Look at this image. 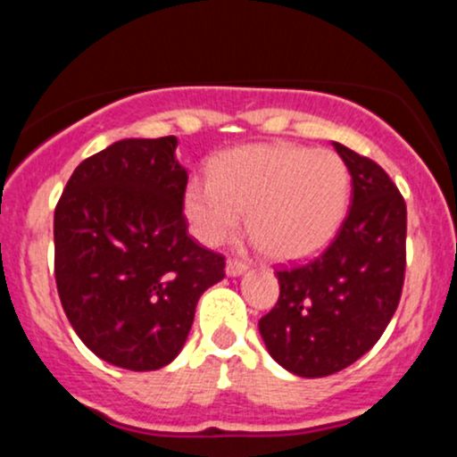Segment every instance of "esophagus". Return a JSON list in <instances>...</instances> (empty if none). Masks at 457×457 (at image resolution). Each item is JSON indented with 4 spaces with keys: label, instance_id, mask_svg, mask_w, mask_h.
<instances>
[{
    "label": "esophagus",
    "instance_id": "1",
    "mask_svg": "<svg viewBox=\"0 0 457 457\" xmlns=\"http://www.w3.org/2000/svg\"><path fill=\"white\" fill-rule=\"evenodd\" d=\"M245 270H246V264L238 260H228V266H225V272H228L229 277H240Z\"/></svg>",
    "mask_w": 457,
    "mask_h": 457
}]
</instances>
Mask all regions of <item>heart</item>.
Returning <instances> with one entry per match:
<instances>
[{
	"mask_svg": "<svg viewBox=\"0 0 457 457\" xmlns=\"http://www.w3.org/2000/svg\"><path fill=\"white\" fill-rule=\"evenodd\" d=\"M350 174L339 154L290 144L240 145L211 162V182L191 180L185 214L202 245L223 243L246 212V229L270 258L305 260L344 221Z\"/></svg>",
	"mask_w": 457,
	"mask_h": 457,
	"instance_id": "b5f03b06",
	"label": "heart"
}]
</instances>
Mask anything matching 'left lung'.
<instances>
[{
	"label": "left lung",
	"instance_id": "obj_1",
	"mask_svg": "<svg viewBox=\"0 0 457 457\" xmlns=\"http://www.w3.org/2000/svg\"><path fill=\"white\" fill-rule=\"evenodd\" d=\"M353 178V204L316 260L277 270L279 301L260 320L266 350L303 378L353 365L385 333L406 270V204L378 162L333 141Z\"/></svg>",
	"mask_w": 457,
	"mask_h": 457
}]
</instances>
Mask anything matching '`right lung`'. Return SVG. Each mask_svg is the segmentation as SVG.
<instances>
[{
	"label": "right lung",
	"instance_id": "right-lung-1",
	"mask_svg": "<svg viewBox=\"0 0 457 457\" xmlns=\"http://www.w3.org/2000/svg\"><path fill=\"white\" fill-rule=\"evenodd\" d=\"M174 135L120 139L72 171L54 217L55 283L94 354L161 370L185 345L199 296L225 258L199 246L182 214L188 174Z\"/></svg>",
	"mask_w": 457,
	"mask_h": 457
}]
</instances>
